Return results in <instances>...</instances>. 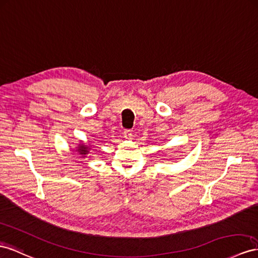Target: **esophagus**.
Wrapping results in <instances>:
<instances>
[{"mask_svg":"<svg viewBox=\"0 0 258 258\" xmlns=\"http://www.w3.org/2000/svg\"><path fill=\"white\" fill-rule=\"evenodd\" d=\"M123 136L126 138V140H130V138H132V136H133V133H132V131L130 130H125L123 132Z\"/></svg>","mask_w":258,"mask_h":258,"instance_id":"34e87169","label":"esophagus"}]
</instances>
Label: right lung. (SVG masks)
Segmentation results:
<instances>
[{
	"mask_svg": "<svg viewBox=\"0 0 258 258\" xmlns=\"http://www.w3.org/2000/svg\"><path fill=\"white\" fill-rule=\"evenodd\" d=\"M79 150H81V154H83V155H86L88 153L87 147H85V146H82L81 148H79Z\"/></svg>",
	"mask_w": 258,
	"mask_h": 258,
	"instance_id": "obj_1",
	"label": "right lung"
}]
</instances>
